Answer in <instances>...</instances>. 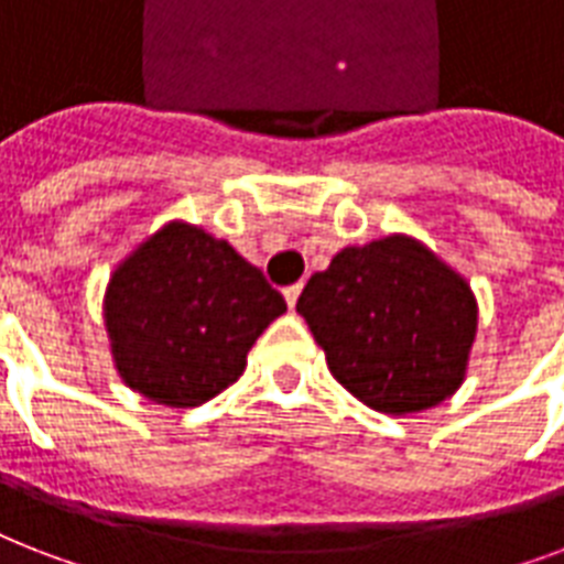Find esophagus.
I'll return each mask as SVG.
<instances>
[{
  "label": "esophagus",
  "instance_id": "34e87169",
  "mask_svg": "<svg viewBox=\"0 0 564 564\" xmlns=\"http://www.w3.org/2000/svg\"><path fill=\"white\" fill-rule=\"evenodd\" d=\"M301 290H304V283H292V286H286V290H283V299H286V304H290V310L295 307V304H299Z\"/></svg>",
  "mask_w": 564,
  "mask_h": 564
}]
</instances>
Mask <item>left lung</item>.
Returning a JSON list of instances; mask_svg holds the SVG:
<instances>
[{"mask_svg":"<svg viewBox=\"0 0 564 564\" xmlns=\"http://www.w3.org/2000/svg\"><path fill=\"white\" fill-rule=\"evenodd\" d=\"M295 310L330 375L371 410H430L463 386L477 299L463 274L406 234L343 248L310 278Z\"/></svg>","mask_w":564,"mask_h":564,"instance_id":"left-lung-1","label":"left lung"}]
</instances>
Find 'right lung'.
Wrapping results in <instances>:
<instances>
[{
  "label": "right lung",
  "instance_id": "obj_1",
  "mask_svg": "<svg viewBox=\"0 0 564 564\" xmlns=\"http://www.w3.org/2000/svg\"><path fill=\"white\" fill-rule=\"evenodd\" d=\"M286 301L234 246L170 221L113 269L105 327L119 377L163 406L187 410L228 389Z\"/></svg>",
  "mask_w": 564,
  "mask_h": 564
}]
</instances>
